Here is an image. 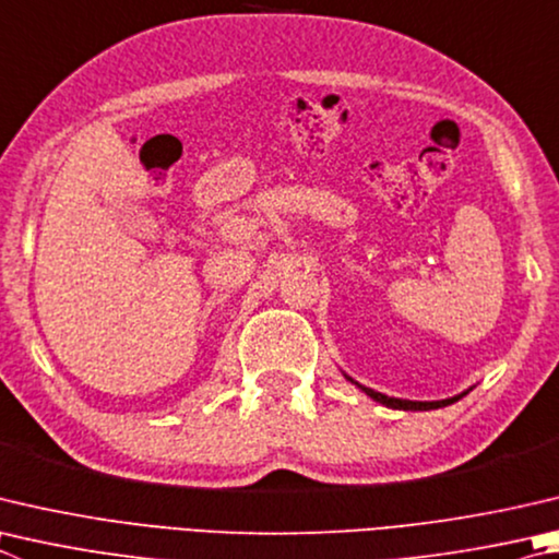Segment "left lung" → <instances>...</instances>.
I'll use <instances>...</instances> for the list:
<instances>
[{"mask_svg":"<svg viewBox=\"0 0 559 559\" xmlns=\"http://www.w3.org/2000/svg\"><path fill=\"white\" fill-rule=\"evenodd\" d=\"M344 379L352 381L354 385H357V389H361L364 393L369 395V399H373L377 403L385 405V408H393V411H435V408H444V405H452L454 401H460L462 395H466V393L472 391V389H466L464 393L452 395V399H442V401H405V399H393V395H385V393H379V391H373V389H367V385L357 383L352 377H347V373H344Z\"/></svg>","mask_w":559,"mask_h":559,"instance_id":"left-lung-1","label":"left lung"}]
</instances>
